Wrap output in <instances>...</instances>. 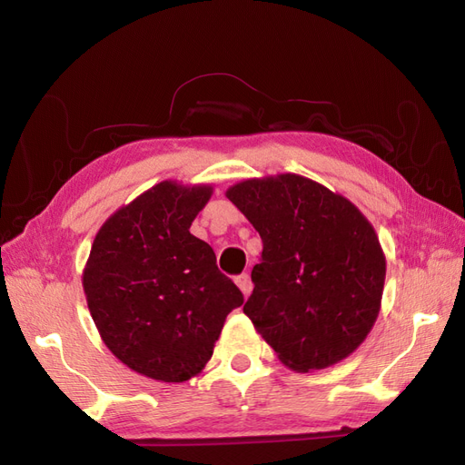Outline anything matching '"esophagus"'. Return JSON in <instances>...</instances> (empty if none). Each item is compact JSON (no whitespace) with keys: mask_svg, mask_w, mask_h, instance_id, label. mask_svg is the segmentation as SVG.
<instances>
[{"mask_svg":"<svg viewBox=\"0 0 465 465\" xmlns=\"http://www.w3.org/2000/svg\"><path fill=\"white\" fill-rule=\"evenodd\" d=\"M234 283L238 285V289L242 291L244 297H248V294H250V289H252V283H250V275H248V273H241V275H236V277H234Z\"/></svg>","mask_w":465,"mask_h":465,"instance_id":"1","label":"esophagus"}]
</instances>
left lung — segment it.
Segmentation results:
<instances>
[{
  "mask_svg": "<svg viewBox=\"0 0 465 465\" xmlns=\"http://www.w3.org/2000/svg\"><path fill=\"white\" fill-rule=\"evenodd\" d=\"M227 198L263 242L244 304L258 333L297 372L349 357L374 326L386 279L384 252L367 217L299 174L244 180Z\"/></svg>",
  "mask_w": 465,
  "mask_h": 465,
  "instance_id": "left-lung-1",
  "label": "left lung"
}]
</instances>
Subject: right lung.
Returning <instances> with one entry per match:
<instances>
[{"label": "right lung", "mask_w": 465, "mask_h": 465, "mask_svg": "<svg viewBox=\"0 0 465 465\" xmlns=\"http://www.w3.org/2000/svg\"><path fill=\"white\" fill-rule=\"evenodd\" d=\"M213 188L164 180L96 232L83 291L104 345L125 367L186 382L213 355L224 318L244 302L215 252L190 232Z\"/></svg>", "instance_id": "add662e5"}]
</instances>
